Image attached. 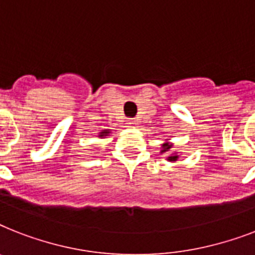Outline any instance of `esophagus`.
Here are the masks:
<instances>
[{
	"label": "esophagus",
	"instance_id": "34e87169",
	"mask_svg": "<svg viewBox=\"0 0 255 255\" xmlns=\"http://www.w3.org/2000/svg\"><path fill=\"white\" fill-rule=\"evenodd\" d=\"M127 124L128 127H136V126H137V121H136V119H128Z\"/></svg>",
	"mask_w": 255,
	"mask_h": 255
}]
</instances>
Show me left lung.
Wrapping results in <instances>:
<instances>
[{
	"mask_svg": "<svg viewBox=\"0 0 255 255\" xmlns=\"http://www.w3.org/2000/svg\"><path fill=\"white\" fill-rule=\"evenodd\" d=\"M171 148V145L170 144H163L162 145V150H161V153H163V152H167V150H169V149ZM177 158H178V156L177 154H174V156H170V157H167V160L169 161H177Z\"/></svg>",
	"mask_w": 255,
	"mask_h": 255,
	"instance_id": "8db88e82",
	"label": "left lung"
}]
</instances>
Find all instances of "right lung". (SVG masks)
I'll return each instance as SVG.
<instances>
[{
    "instance_id": "1",
    "label": "right lung",
    "mask_w": 255,
    "mask_h": 255,
    "mask_svg": "<svg viewBox=\"0 0 255 255\" xmlns=\"http://www.w3.org/2000/svg\"><path fill=\"white\" fill-rule=\"evenodd\" d=\"M107 134H109V131H102L101 133H99V136L102 137V136H107Z\"/></svg>"
}]
</instances>
